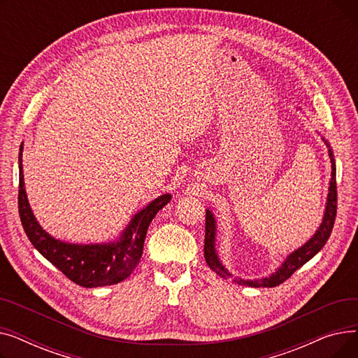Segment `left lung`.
Instances as JSON below:
<instances>
[{"label":"left lung","mask_w":358,"mask_h":358,"mask_svg":"<svg viewBox=\"0 0 358 358\" xmlns=\"http://www.w3.org/2000/svg\"><path fill=\"white\" fill-rule=\"evenodd\" d=\"M329 157L332 162V178H331V185H329V194H328V203H327V210L324 220L321 223V227L316 231V234L305 243L302 248H299L293 254L287 257V259L281 264V267L271 274L270 277L261 278V280H242V278H234L238 285L241 286H250V287H275L278 285L283 283L287 278L292 277V274L302 267L303 264L313 258L319 251L324 248L327 243L328 238L331 236L335 217H336V181H335V174H336V168H335V161L332 158V152L329 149ZM204 258L208 266L220 277L223 278H231L232 274L228 273V270L224 268L220 261L216 255L215 251V235H216V224H215V217L210 213V210H206V229H204Z\"/></svg>","instance_id":"left-lung-1"}]
</instances>
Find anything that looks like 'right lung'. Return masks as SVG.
Instances as JSON below:
<instances>
[{
    "instance_id": "1",
    "label": "right lung",
    "mask_w": 358,
    "mask_h": 358,
    "mask_svg": "<svg viewBox=\"0 0 358 358\" xmlns=\"http://www.w3.org/2000/svg\"><path fill=\"white\" fill-rule=\"evenodd\" d=\"M22 152L23 146H20V154H18V169H20L18 213H20L24 232L33 247L71 281L83 287L116 285L129 277L141 261L150 222L164 206L169 203L171 196L164 194L155 199L143 210L135 215L117 242L104 243V245L65 243L53 239L48 232H45L31 213L24 190Z\"/></svg>"
}]
</instances>
